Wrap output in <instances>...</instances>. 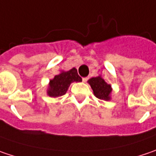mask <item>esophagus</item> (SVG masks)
I'll return each instance as SVG.
<instances>
[{
    "instance_id": "obj_1",
    "label": "esophagus",
    "mask_w": 156,
    "mask_h": 156,
    "mask_svg": "<svg viewBox=\"0 0 156 156\" xmlns=\"http://www.w3.org/2000/svg\"><path fill=\"white\" fill-rule=\"evenodd\" d=\"M88 80V78H83V82H87Z\"/></svg>"
}]
</instances>
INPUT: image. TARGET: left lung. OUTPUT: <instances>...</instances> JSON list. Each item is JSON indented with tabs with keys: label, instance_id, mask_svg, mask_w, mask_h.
Masks as SVG:
<instances>
[{
	"label": "left lung",
	"instance_id": "1",
	"mask_svg": "<svg viewBox=\"0 0 156 156\" xmlns=\"http://www.w3.org/2000/svg\"><path fill=\"white\" fill-rule=\"evenodd\" d=\"M88 83L92 87L94 95L100 100L108 101L110 99V94L112 89L110 85H108L104 79L101 77L92 78L88 80Z\"/></svg>",
	"mask_w": 156,
	"mask_h": 156
}]
</instances>
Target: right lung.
Segmentation results:
<instances>
[{"label":"right lung","instance_id":"1","mask_svg":"<svg viewBox=\"0 0 156 156\" xmlns=\"http://www.w3.org/2000/svg\"><path fill=\"white\" fill-rule=\"evenodd\" d=\"M80 82L82 78L78 74V70L72 68L69 71H62L50 80L48 94L51 97H58L65 94L72 82Z\"/></svg>","mask_w":156,"mask_h":156}]
</instances>
